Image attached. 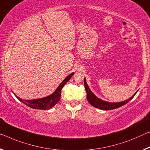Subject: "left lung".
Returning <instances> with one entry per match:
<instances>
[{"label": "left lung", "mask_w": 150, "mask_h": 150, "mask_svg": "<svg viewBox=\"0 0 150 150\" xmlns=\"http://www.w3.org/2000/svg\"><path fill=\"white\" fill-rule=\"evenodd\" d=\"M84 88H85V90H86V92L87 94H86L87 99H88V101L90 103V104L94 107L98 108V109L105 110L117 109V108H119L121 107V106L127 104L129 101H130L131 99L133 98V96H134L135 95V94H136L135 93L134 95H133L131 98H129L125 101H123V102L108 103V102H106V101L102 100L101 99L98 98V97H96V96L94 95L93 93H92V91L90 90L89 87L86 84L85 78H84Z\"/></svg>", "instance_id": "left-lung-1"}]
</instances>
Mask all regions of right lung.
<instances>
[{
	"mask_svg": "<svg viewBox=\"0 0 150 150\" xmlns=\"http://www.w3.org/2000/svg\"><path fill=\"white\" fill-rule=\"evenodd\" d=\"M74 72L70 74V75L68 76L59 85V86L57 87V88L56 90V91L51 95L47 96V97L42 98H39L35 99V100H23V99L18 97L17 96H16L19 100L24 103L25 105H26L28 107L32 108V109H41V110H47L49 109H51L52 107H54L55 105H56L58 101L59 100L61 97V91L62 89L63 88L64 85L68 82L69 80L70 79L71 77L74 75Z\"/></svg>",
	"mask_w": 150,
	"mask_h": 150,
	"instance_id": "obj_1",
	"label": "right lung"
}]
</instances>
